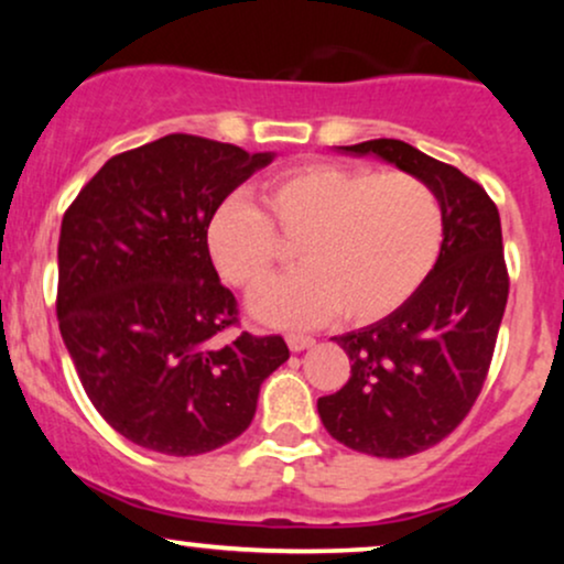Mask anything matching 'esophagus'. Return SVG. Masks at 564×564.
Listing matches in <instances>:
<instances>
[{
    "instance_id": "34e87169",
    "label": "esophagus",
    "mask_w": 564,
    "mask_h": 564,
    "mask_svg": "<svg viewBox=\"0 0 564 564\" xmlns=\"http://www.w3.org/2000/svg\"><path fill=\"white\" fill-rule=\"evenodd\" d=\"M286 345H289L291 352H302V349L313 347L315 339H313V336H304V334H289Z\"/></svg>"
}]
</instances>
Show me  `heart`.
Returning <instances> with one entry per match:
<instances>
[{
  "mask_svg": "<svg viewBox=\"0 0 564 564\" xmlns=\"http://www.w3.org/2000/svg\"><path fill=\"white\" fill-rule=\"evenodd\" d=\"M262 208L230 196L206 223V249L225 281L254 289L296 241L300 270L275 278L249 300L257 321L310 328L339 318L377 323L413 300L443 246V206L408 172L304 164L262 187Z\"/></svg>",
  "mask_w": 564,
  "mask_h": 564,
  "instance_id": "b5f03b06",
  "label": "heart"
}]
</instances>
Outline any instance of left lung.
<instances>
[{
	"label": "left lung",
	"instance_id": "obj_1",
	"mask_svg": "<svg viewBox=\"0 0 564 564\" xmlns=\"http://www.w3.org/2000/svg\"><path fill=\"white\" fill-rule=\"evenodd\" d=\"M424 180L443 206L435 270L403 307L334 341L349 355V379L318 398L321 422L347 448L405 458L448 437L475 405L494 358L509 296L501 217L456 166L403 140L341 145Z\"/></svg>",
	"mask_w": 564,
	"mask_h": 564
}]
</instances>
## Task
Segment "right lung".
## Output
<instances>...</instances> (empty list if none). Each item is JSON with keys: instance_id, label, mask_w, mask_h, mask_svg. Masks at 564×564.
<instances>
[{"instance_id": "1", "label": "right lung", "mask_w": 564, "mask_h": 564, "mask_svg": "<svg viewBox=\"0 0 564 564\" xmlns=\"http://www.w3.org/2000/svg\"><path fill=\"white\" fill-rule=\"evenodd\" d=\"M275 153L166 134L108 159L63 215L57 321L84 392L119 435L198 456L251 424L281 336L223 341L238 318L206 223Z\"/></svg>"}]
</instances>
